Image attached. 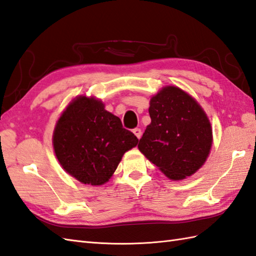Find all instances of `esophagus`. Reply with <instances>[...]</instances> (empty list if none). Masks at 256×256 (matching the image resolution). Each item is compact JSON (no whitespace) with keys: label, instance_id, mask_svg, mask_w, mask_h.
I'll list each match as a JSON object with an SVG mask.
<instances>
[{"label":"esophagus","instance_id":"1","mask_svg":"<svg viewBox=\"0 0 256 256\" xmlns=\"http://www.w3.org/2000/svg\"><path fill=\"white\" fill-rule=\"evenodd\" d=\"M133 133L136 135V138L140 140V138H142V130L140 128H135L134 130H133Z\"/></svg>","mask_w":256,"mask_h":256}]
</instances>
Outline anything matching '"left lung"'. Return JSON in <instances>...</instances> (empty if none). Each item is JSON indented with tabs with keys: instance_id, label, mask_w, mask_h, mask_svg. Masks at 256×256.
Instances as JSON below:
<instances>
[{
	"instance_id": "obj_1",
	"label": "left lung",
	"mask_w": 256,
	"mask_h": 256,
	"mask_svg": "<svg viewBox=\"0 0 256 256\" xmlns=\"http://www.w3.org/2000/svg\"><path fill=\"white\" fill-rule=\"evenodd\" d=\"M150 124L138 150L165 175L179 180L204 165L212 144V130L202 108L177 86H166L150 99Z\"/></svg>"
}]
</instances>
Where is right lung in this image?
I'll return each instance as SVG.
<instances>
[{"label":"right lung","mask_w":256,"mask_h":256,"mask_svg":"<svg viewBox=\"0 0 256 256\" xmlns=\"http://www.w3.org/2000/svg\"><path fill=\"white\" fill-rule=\"evenodd\" d=\"M52 143L64 170L82 184L98 186L108 180L138 138L101 101L79 96L58 120Z\"/></svg>","instance_id":"obj_1"}]
</instances>
